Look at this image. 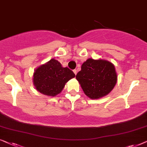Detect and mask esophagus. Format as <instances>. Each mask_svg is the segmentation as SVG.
Masks as SVG:
<instances>
[{"label":"esophagus","instance_id":"1","mask_svg":"<svg viewBox=\"0 0 147 147\" xmlns=\"http://www.w3.org/2000/svg\"><path fill=\"white\" fill-rule=\"evenodd\" d=\"M73 73L75 74V75L76 74V73H77V71H76V69H74V70H73Z\"/></svg>","mask_w":147,"mask_h":147}]
</instances>
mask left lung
Here are the masks:
<instances>
[{
  "mask_svg": "<svg viewBox=\"0 0 147 147\" xmlns=\"http://www.w3.org/2000/svg\"><path fill=\"white\" fill-rule=\"evenodd\" d=\"M86 96L92 99L108 94L117 83L114 65L105 60L88 59L81 66L76 76Z\"/></svg>",
  "mask_w": 147,
  "mask_h": 147,
  "instance_id": "obj_1",
  "label": "left lung"
}]
</instances>
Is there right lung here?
<instances>
[{
	"instance_id": "1",
	"label": "right lung",
	"mask_w": 147,
	"mask_h": 147,
	"mask_svg": "<svg viewBox=\"0 0 147 147\" xmlns=\"http://www.w3.org/2000/svg\"><path fill=\"white\" fill-rule=\"evenodd\" d=\"M74 76L69 68H64L59 61L51 59L35 70L33 82L40 93L55 96L62 91L66 82Z\"/></svg>"
}]
</instances>
